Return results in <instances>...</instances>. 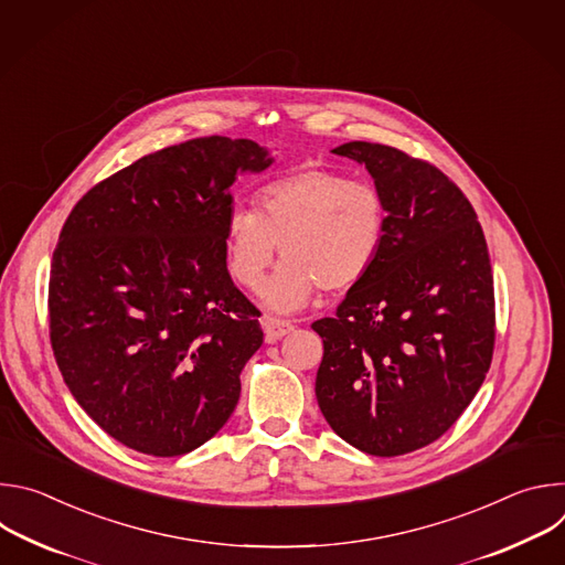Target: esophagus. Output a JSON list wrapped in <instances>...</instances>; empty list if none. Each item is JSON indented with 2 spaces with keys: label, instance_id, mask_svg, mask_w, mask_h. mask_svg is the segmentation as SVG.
Instances as JSON below:
<instances>
[{
  "label": "esophagus",
  "instance_id": "esophagus-1",
  "mask_svg": "<svg viewBox=\"0 0 565 565\" xmlns=\"http://www.w3.org/2000/svg\"><path fill=\"white\" fill-rule=\"evenodd\" d=\"M264 329H266V340L268 342H277L281 340L284 335H288L295 324L290 319H281V317H273V315H266L264 317Z\"/></svg>",
  "mask_w": 565,
  "mask_h": 565
}]
</instances>
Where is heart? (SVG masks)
I'll return each mask as SVG.
<instances>
[{
    "label": "heart",
    "instance_id": "heart-1",
    "mask_svg": "<svg viewBox=\"0 0 565 565\" xmlns=\"http://www.w3.org/2000/svg\"><path fill=\"white\" fill-rule=\"evenodd\" d=\"M384 236L386 203L371 181L303 166L264 183L255 210L227 216V270L244 288L259 290L279 246L284 262L262 295L275 310H295L317 288L355 286L377 262Z\"/></svg>",
    "mask_w": 565,
    "mask_h": 565
}]
</instances>
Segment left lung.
Returning <instances> with one entry per match:
<instances>
[{"mask_svg": "<svg viewBox=\"0 0 565 565\" xmlns=\"http://www.w3.org/2000/svg\"><path fill=\"white\" fill-rule=\"evenodd\" d=\"M333 153L366 166L386 203V236L335 317L312 321L324 340L317 405L360 451L402 456L438 440L490 371V253L471 203L436 166L364 140Z\"/></svg>", "mask_w": 565, "mask_h": 565, "instance_id": "8db88e82", "label": "left lung"}]
</instances>
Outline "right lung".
<instances>
[{
	"label": "right lung",
	"instance_id": "obj_1",
	"mask_svg": "<svg viewBox=\"0 0 565 565\" xmlns=\"http://www.w3.org/2000/svg\"><path fill=\"white\" fill-rule=\"evenodd\" d=\"M270 163L248 138H192L100 181L64 221L53 355L77 405L125 447L181 456L234 412L264 331L225 266L230 185Z\"/></svg>",
	"mask_w": 565,
	"mask_h": 565
}]
</instances>
